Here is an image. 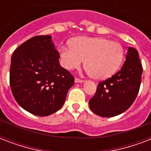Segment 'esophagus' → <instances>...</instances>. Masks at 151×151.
Instances as JSON below:
<instances>
[{"label": "esophagus", "instance_id": "obj_1", "mask_svg": "<svg viewBox=\"0 0 151 151\" xmlns=\"http://www.w3.org/2000/svg\"><path fill=\"white\" fill-rule=\"evenodd\" d=\"M75 82L76 83H81V82H84V80L82 79H80V78H75Z\"/></svg>", "mask_w": 151, "mask_h": 151}]
</instances>
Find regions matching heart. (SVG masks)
Wrapping results in <instances>:
<instances>
[{"instance_id": "b5f03b06", "label": "heart", "mask_w": 151, "mask_h": 151, "mask_svg": "<svg viewBox=\"0 0 151 151\" xmlns=\"http://www.w3.org/2000/svg\"><path fill=\"white\" fill-rule=\"evenodd\" d=\"M61 63L68 70L78 69L85 60V68L92 78L103 80L119 69L124 59V49L117 41L105 37H80L70 46L60 49Z\"/></svg>"}]
</instances>
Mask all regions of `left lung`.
<instances>
[{
  "instance_id": "1",
  "label": "left lung",
  "mask_w": 151,
  "mask_h": 151,
  "mask_svg": "<svg viewBox=\"0 0 151 151\" xmlns=\"http://www.w3.org/2000/svg\"><path fill=\"white\" fill-rule=\"evenodd\" d=\"M142 73L138 52L129 47L121 70L98 84L96 94L89 100L92 112L101 117H110L128 110L138 95Z\"/></svg>"
}]
</instances>
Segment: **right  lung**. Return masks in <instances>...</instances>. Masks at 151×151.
I'll return each instance as SVG.
<instances>
[{
	"mask_svg": "<svg viewBox=\"0 0 151 151\" xmlns=\"http://www.w3.org/2000/svg\"><path fill=\"white\" fill-rule=\"evenodd\" d=\"M50 35L32 37L15 50L10 87L18 104L37 116H48L63 106L74 78L59 65Z\"/></svg>",
	"mask_w": 151,
	"mask_h": 151,
	"instance_id": "1",
	"label": "right lung"
}]
</instances>
